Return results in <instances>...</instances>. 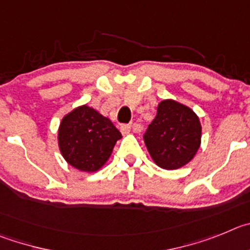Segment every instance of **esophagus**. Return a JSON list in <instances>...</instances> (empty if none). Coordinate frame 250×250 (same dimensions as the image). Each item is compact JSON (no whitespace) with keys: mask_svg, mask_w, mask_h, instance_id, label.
I'll return each mask as SVG.
<instances>
[{"mask_svg":"<svg viewBox=\"0 0 250 250\" xmlns=\"http://www.w3.org/2000/svg\"><path fill=\"white\" fill-rule=\"evenodd\" d=\"M130 125H121V132H122V134H128L130 132Z\"/></svg>","mask_w":250,"mask_h":250,"instance_id":"esophagus-1","label":"esophagus"}]
</instances>
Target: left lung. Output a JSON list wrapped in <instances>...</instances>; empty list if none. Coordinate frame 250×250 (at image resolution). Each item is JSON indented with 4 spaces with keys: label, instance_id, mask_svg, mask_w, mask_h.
<instances>
[{
    "label": "left lung",
    "instance_id": "1",
    "mask_svg": "<svg viewBox=\"0 0 250 250\" xmlns=\"http://www.w3.org/2000/svg\"><path fill=\"white\" fill-rule=\"evenodd\" d=\"M202 127L197 114L172 100L162 101L143 139L153 161L163 169H178L195 156Z\"/></svg>",
    "mask_w": 250,
    "mask_h": 250
}]
</instances>
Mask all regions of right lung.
<instances>
[{
	"label": "right lung",
	"instance_id": "right-lung-1",
	"mask_svg": "<svg viewBox=\"0 0 250 250\" xmlns=\"http://www.w3.org/2000/svg\"><path fill=\"white\" fill-rule=\"evenodd\" d=\"M122 134L96 109L81 105L63 117L58 146L67 163L83 172H96L111 157Z\"/></svg>",
	"mask_w": 250,
	"mask_h": 250
}]
</instances>
